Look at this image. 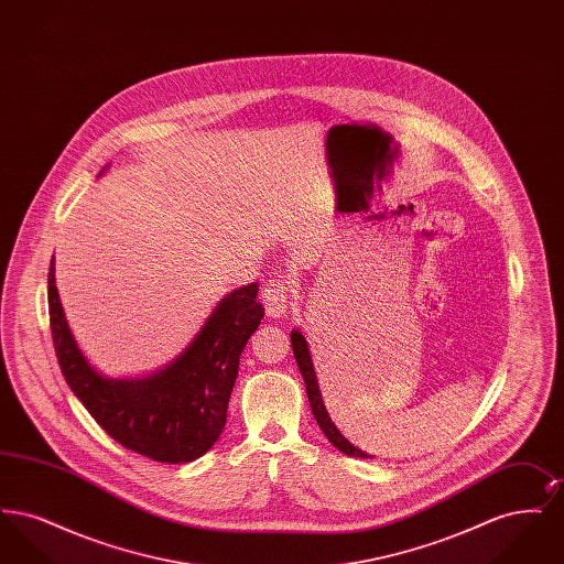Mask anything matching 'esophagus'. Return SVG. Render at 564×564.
Instances as JSON below:
<instances>
[{
	"mask_svg": "<svg viewBox=\"0 0 564 564\" xmlns=\"http://www.w3.org/2000/svg\"><path fill=\"white\" fill-rule=\"evenodd\" d=\"M262 302L267 306L270 317H281L290 304V281L283 276H272L262 290Z\"/></svg>",
	"mask_w": 564,
	"mask_h": 564,
	"instance_id": "1",
	"label": "esophagus"
}]
</instances>
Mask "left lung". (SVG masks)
<instances>
[{"label":"left lung","instance_id":"obj_1","mask_svg":"<svg viewBox=\"0 0 564 564\" xmlns=\"http://www.w3.org/2000/svg\"><path fill=\"white\" fill-rule=\"evenodd\" d=\"M292 349H294L295 364H297V368H300V375H302L304 384H306V395H308V402H311L313 416H315L317 425H319L323 433H325V437H327L340 453H345V455L359 456V458H372V455H368V453H364L361 448L352 446L349 440L334 425L332 416L327 414L325 403H323L322 391H319L317 375H315V368H313L308 343H306V338H304V334H302L300 329H292Z\"/></svg>","mask_w":564,"mask_h":564}]
</instances>
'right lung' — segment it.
Instances as JSON below:
<instances>
[{"instance_id":"right-lung-1","label":"right lung","mask_w":564,"mask_h":564,"mask_svg":"<svg viewBox=\"0 0 564 564\" xmlns=\"http://www.w3.org/2000/svg\"><path fill=\"white\" fill-rule=\"evenodd\" d=\"M258 283L224 295L186 350L154 375L108 378L84 357L48 270L54 352L69 389L99 427L124 448L159 463L205 455L226 425L241 352L264 317Z\"/></svg>"}]
</instances>
